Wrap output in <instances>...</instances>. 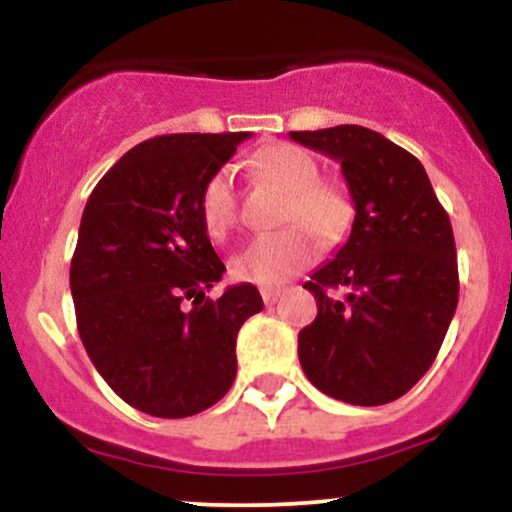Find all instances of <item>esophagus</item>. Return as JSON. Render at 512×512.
Here are the masks:
<instances>
[{
    "mask_svg": "<svg viewBox=\"0 0 512 512\" xmlns=\"http://www.w3.org/2000/svg\"><path fill=\"white\" fill-rule=\"evenodd\" d=\"M281 293H284V289H274V286H269V289H262V301L267 305H272L279 301Z\"/></svg>",
    "mask_w": 512,
    "mask_h": 512,
    "instance_id": "obj_1",
    "label": "esophagus"
}]
</instances>
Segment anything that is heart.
Here are the masks:
<instances>
[{
	"label": "heart",
	"mask_w": 512,
	"mask_h": 512,
	"mask_svg": "<svg viewBox=\"0 0 512 512\" xmlns=\"http://www.w3.org/2000/svg\"><path fill=\"white\" fill-rule=\"evenodd\" d=\"M262 178L286 192L279 223H291L276 233L255 238L231 260V272L240 281L260 286L284 284L286 279L315 262V236L322 245L339 243L354 223V202L342 182L320 178L317 161L293 144H272L255 158ZM199 219L209 238L231 236L238 223V199L228 168L209 175L199 192Z\"/></svg>",
	"instance_id": "obj_1"
}]
</instances>
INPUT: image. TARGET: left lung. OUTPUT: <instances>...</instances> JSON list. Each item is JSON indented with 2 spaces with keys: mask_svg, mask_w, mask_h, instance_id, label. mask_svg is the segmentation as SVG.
Segmentation results:
<instances>
[{
  "mask_svg": "<svg viewBox=\"0 0 512 512\" xmlns=\"http://www.w3.org/2000/svg\"><path fill=\"white\" fill-rule=\"evenodd\" d=\"M289 137L342 163L356 209L349 240L303 286L317 317L298 334L301 366L346 404L395 402L436 361L455 315L450 219L419 158L383 134L339 125Z\"/></svg>",
  "mask_w": 512,
  "mask_h": 512,
  "instance_id": "1",
  "label": "left lung"
}]
</instances>
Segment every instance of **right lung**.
I'll return each mask as SVG.
<instances>
[{
    "mask_svg": "<svg viewBox=\"0 0 512 512\" xmlns=\"http://www.w3.org/2000/svg\"><path fill=\"white\" fill-rule=\"evenodd\" d=\"M250 132L163 134L129 149L88 197L69 269L91 363L129 407L185 419L236 380V337L264 308L252 284L207 291L226 267L199 192Z\"/></svg>",
    "mask_w": 512,
    "mask_h": 512,
    "instance_id": "1",
    "label": "right lung"
}]
</instances>
